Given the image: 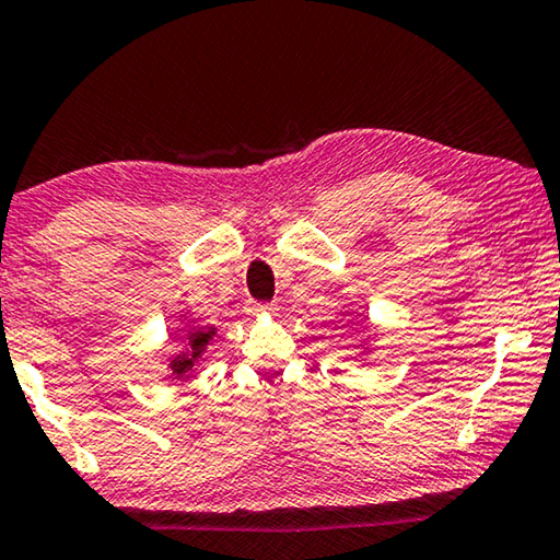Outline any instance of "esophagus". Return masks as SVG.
I'll return each mask as SVG.
<instances>
[{
  "label": "esophagus",
  "mask_w": 560,
  "mask_h": 560,
  "mask_svg": "<svg viewBox=\"0 0 560 560\" xmlns=\"http://www.w3.org/2000/svg\"><path fill=\"white\" fill-rule=\"evenodd\" d=\"M248 314H266V312H271V306L269 304H256V301H248V308H246Z\"/></svg>",
  "instance_id": "obj_1"
}]
</instances>
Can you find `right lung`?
I'll use <instances>...</instances> for the list:
<instances>
[{
  "mask_svg": "<svg viewBox=\"0 0 560 560\" xmlns=\"http://www.w3.org/2000/svg\"><path fill=\"white\" fill-rule=\"evenodd\" d=\"M214 334H217L214 326L191 328L189 336H186V349L179 353V357L168 361V369H172V374L176 378H189V371L194 369V363L201 359V353L207 351V346L211 339H214Z\"/></svg>",
  "mask_w": 560,
  "mask_h": 560,
  "instance_id": "obj_1",
  "label": "right lung"
}]
</instances>
